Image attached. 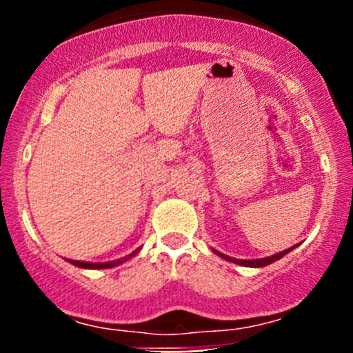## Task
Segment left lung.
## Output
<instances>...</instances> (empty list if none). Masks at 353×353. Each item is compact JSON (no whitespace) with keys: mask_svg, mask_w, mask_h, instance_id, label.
Instances as JSON below:
<instances>
[{"mask_svg":"<svg viewBox=\"0 0 353 353\" xmlns=\"http://www.w3.org/2000/svg\"><path fill=\"white\" fill-rule=\"evenodd\" d=\"M292 249H294V248L285 249V251L279 252V254H273V256H270V258H263V259H236V258H229V256L222 254V252H216V254L222 256V258H225L227 261L236 263V265H243V266H254V268H259V266H266V265H270V263L279 261L280 258H283V256H285L287 252H290Z\"/></svg>","mask_w":353,"mask_h":353,"instance_id":"1","label":"left lung"}]
</instances>
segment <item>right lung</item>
Here are the masks:
<instances>
[{"label":"right lung","mask_w":353,"mask_h":353,"mask_svg":"<svg viewBox=\"0 0 353 353\" xmlns=\"http://www.w3.org/2000/svg\"><path fill=\"white\" fill-rule=\"evenodd\" d=\"M137 252H138V249H137V251H133V252H131V254L124 256V258H121V259H116V261H108V263H85V261H73V259H70V263H71V265L78 266V268H90V270L112 268V266H117V265H121V263L128 261V259H130V258H133V256L137 254Z\"/></svg>","instance_id":"1"}]
</instances>
